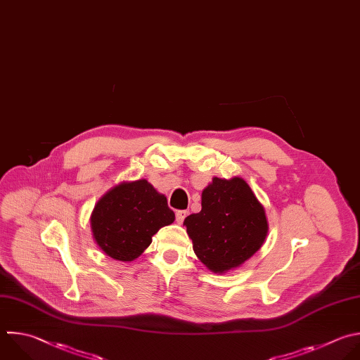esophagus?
I'll return each mask as SVG.
<instances>
[{
  "instance_id": "34e87169",
  "label": "esophagus",
  "mask_w": 360,
  "mask_h": 360,
  "mask_svg": "<svg viewBox=\"0 0 360 360\" xmlns=\"http://www.w3.org/2000/svg\"><path fill=\"white\" fill-rule=\"evenodd\" d=\"M188 214H189V212H188V210H178V212L175 213L176 221H178V223H182Z\"/></svg>"
}]
</instances>
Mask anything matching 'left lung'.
Here are the masks:
<instances>
[{
    "mask_svg": "<svg viewBox=\"0 0 360 360\" xmlns=\"http://www.w3.org/2000/svg\"><path fill=\"white\" fill-rule=\"evenodd\" d=\"M184 224L195 255L216 274L240 267L263 246L269 231L263 205L238 176L213 178L202 192V210Z\"/></svg>",
    "mask_w": 360,
    "mask_h": 360,
    "instance_id": "left-lung-1",
    "label": "left lung"
}]
</instances>
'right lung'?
Segmentation results:
<instances>
[{"label":"right lung","mask_w":360,"mask_h":360,"mask_svg":"<svg viewBox=\"0 0 360 360\" xmlns=\"http://www.w3.org/2000/svg\"><path fill=\"white\" fill-rule=\"evenodd\" d=\"M175 220L165 195L147 179L123 182L96 203L90 226L94 242L111 259L133 262L151 245L153 236Z\"/></svg>","instance_id":"1"}]
</instances>
